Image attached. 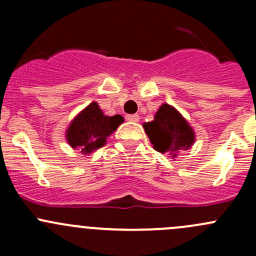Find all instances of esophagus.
I'll list each match as a JSON object with an SVG mask.
<instances>
[{"instance_id": "34e87169", "label": "esophagus", "mask_w": 256, "mask_h": 256, "mask_svg": "<svg viewBox=\"0 0 256 256\" xmlns=\"http://www.w3.org/2000/svg\"><path fill=\"white\" fill-rule=\"evenodd\" d=\"M126 120L130 121V122H138L140 120V116L138 114H132V115H126Z\"/></svg>"}]
</instances>
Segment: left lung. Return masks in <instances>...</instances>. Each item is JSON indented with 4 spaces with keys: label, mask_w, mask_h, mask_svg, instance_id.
Segmentation results:
<instances>
[{
    "label": "left lung",
    "mask_w": 256,
    "mask_h": 256,
    "mask_svg": "<svg viewBox=\"0 0 256 256\" xmlns=\"http://www.w3.org/2000/svg\"><path fill=\"white\" fill-rule=\"evenodd\" d=\"M144 132L148 136L154 148L168 154L174 160L182 151H187L196 141L192 126L176 108L164 104L154 116V120L144 124Z\"/></svg>",
    "instance_id": "left-lung-1"
}]
</instances>
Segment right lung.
Instances as JSON below:
<instances>
[{
    "label": "right lung",
    "instance_id": "add662e5",
    "mask_svg": "<svg viewBox=\"0 0 256 256\" xmlns=\"http://www.w3.org/2000/svg\"><path fill=\"white\" fill-rule=\"evenodd\" d=\"M122 122V116L104 115L98 102H92L69 124L66 140L70 147L80 150V154H90L104 146L108 138Z\"/></svg>",
    "mask_w": 256,
    "mask_h": 256
}]
</instances>
